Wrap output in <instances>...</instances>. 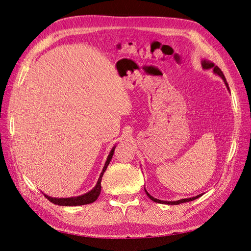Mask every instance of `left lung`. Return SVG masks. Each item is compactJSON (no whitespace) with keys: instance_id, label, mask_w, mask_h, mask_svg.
<instances>
[{"instance_id":"1","label":"left lung","mask_w":251,"mask_h":251,"mask_svg":"<svg viewBox=\"0 0 251 251\" xmlns=\"http://www.w3.org/2000/svg\"><path fill=\"white\" fill-rule=\"evenodd\" d=\"M201 64H202V68H203V69H212V70H214L215 74L219 75V76L221 77V78L224 80V82H225V85H226L227 89L229 90L228 83H227V81H226V78H225V76H224V74H223V72L221 71V69H220V68H219L218 66H216L214 63L209 62V60H207V59H203L202 62H201ZM144 191H146V193H147L148 197H149V198H150L151 200H153L154 202H157V203H161V204H169V205H178V204H180V203L189 202V201H193V200H195V199H198L199 197H201V196H202V195H198V196H196V197H193V198L181 199V200H178V201H162V200H159V199H156V198H154V197H151V195H150V194L147 192V189H146V188H144Z\"/></svg>"}]
</instances>
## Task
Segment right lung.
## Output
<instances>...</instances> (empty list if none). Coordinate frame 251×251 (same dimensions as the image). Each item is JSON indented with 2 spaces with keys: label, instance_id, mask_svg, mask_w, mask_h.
I'll use <instances>...</instances> for the list:
<instances>
[{
  "label": "right lung",
  "instance_id": "right-lung-1",
  "mask_svg": "<svg viewBox=\"0 0 251 251\" xmlns=\"http://www.w3.org/2000/svg\"><path fill=\"white\" fill-rule=\"evenodd\" d=\"M116 147H113V149L111 150L110 154L107 158V161L104 163V166L102 169V172L100 173V176L98 178V181L96 185L94 186V188L92 191H90L89 193H86L85 195H81L78 197H71V198H52L50 196L45 195L44 196L46 197V198L52 202L53 204H56V205H62V206H77V205H85V204H90V203H93L94 201L97 200L98 197L100 195L101 192V178L103 176V173L107 170L108 165L111 161V159L113 157L114 154V150H115Z\"/></svg>",
  "mask_w": 251,
  "mask_h": 251
}]
</instances>
